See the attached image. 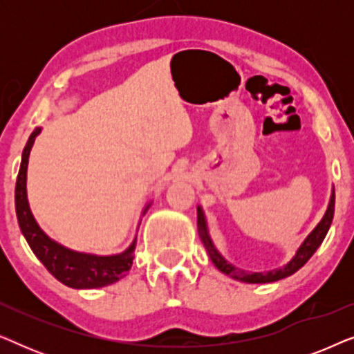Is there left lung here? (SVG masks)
Segmentation results:
<instances>
[{"mask_svg": "<svg viewBox=\"0 0 354 354\" xmlns=\"http://www.w3.org/2000/svg\"><path fill=\"white\" fill-rule=\"evenodd\" d=\"M333 211H335V190L332 188L330 200H328V206L326 212H324L322 219L317 222V225L314 227V229L306 235V239L301 241V245H299L297 251H295L293 258L290 259L287 264H283L282 268L268 270V272H250V270L240 269L232 263H229V261L221 254V251L216 248L214 241L211 239L209 230H207L206 216L205 212H203L201 206H196L198 234H200V239L203 241V245H205L206 253L212 261V264H214L221 272H224L225 275H229V277L240 280V282H245V283H270V282H277V280H282L285 277H290V275H293L297 270L301 269L303 266L308 263L309 258L316 253L324 239H326L328 229H330Z\"/></svg>", "mask_w": 354, "mask_h": 354, "instance_id": "obj_1", "label": "left lung"}]
</instances>
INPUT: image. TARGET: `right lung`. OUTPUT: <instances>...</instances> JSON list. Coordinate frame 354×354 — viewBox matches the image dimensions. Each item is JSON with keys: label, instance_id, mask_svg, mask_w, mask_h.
<instances>
[{"label": "right lung", "instance_id": "right-lung-1", "mask_svg": "<svg viewBox=\"0 0 354 354\" xmlns=\"http://www.w3.org/2000/svg\"><path fill=\"white\" fill-rule=\"evenodd\" d=\"M40 132L41 127H37L27 140L26 148L22 151V161L16 182V198L14 200H16L17 222L24 239L27 240L33 254L48 269V272L55 275L61 283L67 285V287L77 290H91L115 283L118 280L125 277L130 268H132L137 234H135L132 243L120 253L106 256L82 253V251L71 250L64 245L57 243L56 240L50 239L32 214L27 198V167L32 147ZM149 206H151V201H148L147 206L143 207L142 216L147 214ZM140 222H142V219H140Z\"/></svg>", "mask_w": 354, "mask_h": 354}]
</instances>
